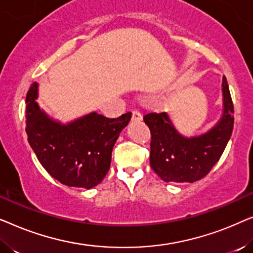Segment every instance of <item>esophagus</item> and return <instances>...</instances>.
Listing matches in <instances>:
<instances>
[{
  "instance_id": "esophagus-1",
  "label": "esophagus",
  "mask_w": 253,
  "mask_h": 253,
  "mask_svg": "<svg viewBox=\"0 0 253 253\" xmlns=\"http://www.w3.org/2000/svg\"><path fill=\"white\" fill-rule=\"evenodd\" d=\"M132 120L133 121H141L143 120V115L138 112V110H133L132 112Z\"/></svg>"
}]
</instances>
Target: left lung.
Wrapping results in <instances>:
<instances>
[{
  "mask_svg": "<svg viewBox=\"0 0 253 253\" xmlns=\"http://www.w3.org/2000/svg\"><path fill=\"white\" fill-rule=\"evenodd\" d=\"M222 115L207 132L185 137L167 113H151L144 121L151 131L150 164L165 182L193 183L209 174L231 137L234 106L226 77L222 79Z\"/></svg>",
  "mask_w": 253,
  "mask_h": 253,
  "instance_id": "obj_1",
  "label": "left lung"
}]
</instances>
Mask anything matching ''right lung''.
Listing matches in <instances>:
<instances>
[{"mask_svg":"<svg viewBox=\"0 0 253 253\" xmlns=\"http://www.w3.org/2000/svg\"><path fill=\"white\" fill-rule=\"evenodd\" d=\"M38 83L26 94V133L38 160L62 184L91 189L105 178L112 151L131 113L107 119L93 112L61 123L40 108Z\"/></svg>","mask_w":253,"mask_h":253,"instance_id":"1","label":"right lung"}]
</instances>
